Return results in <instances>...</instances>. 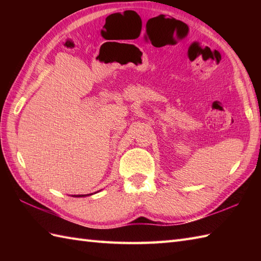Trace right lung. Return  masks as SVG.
Masks as SVG:
<instances>
[{"label": "right lung", "instance_id": "1", "mask_svg": "<svg viewBox=\"0 0 261 261\" xmlns=\"http://www.w3.org/2000/svg\"><path fill=\"white\" fill-rule=\"evenodd\" d=\"M81 196H85V195H77V196H75V197H81Z\"/></svg>", "mask_w": 261, "mask_h": 261}]
</instances>
